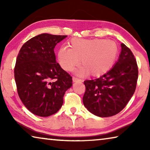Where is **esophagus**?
Returning a JSON list of instances; mask_svg holds the SVG:
<instances>
[{"instance_id":"obj_1","label":"esophagus","mask_w":150,"mask_h":150,"mask_svg":"<svg viewBox=\"0 0 150 150\" xmlns=\"http://www.w3.org/2000/svg\"><path fill=\"white\" fill-rule=\"evenodd\" d=\"M73 82H77V81H82V80L75 77H73Z\"/></svg>"}]
</instances>
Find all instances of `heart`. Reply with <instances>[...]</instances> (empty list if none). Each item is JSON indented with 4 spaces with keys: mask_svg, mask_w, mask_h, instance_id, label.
I'll return each instance as SVG.
<instances>
[{
    "mask_svg": "<svg viewBox=\"0 0 150 150\" xmlns=\"http://www.w3.org/2000/svg\"><path fill=\"white\" fill-rule=\"evenodd\" d=\"M69 48L62 47L58 51V62L63 69L72 71L79 64L84 67L77 71L79 75L88 72L97 76L110 69L118 52L115 42L110 40H85L73 38L69 43Z\"/></svg>",
    "mask_w": 150,
    "mask_h": 150,
    "instance_id": "obj_1",
    "label": "heart"
}]
</instances>
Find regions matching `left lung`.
Returning a JSON list of instances; mask_svg holds the SVG:
<instances>
[{"mask_svg":"<svg viewBox=\"0 0 150 150\" xmlns=\"http://www.w3.org/2000/svg\"><path fill=\"white\" fill-rule=\"evenodd\" d=\"M118 62L99 78L84 81V106L93 115L109 117L117 115L135 92L138 77L136 60L131 50L121 44Z\"/></svg>","mask_w":150,"mask_h":150,"instance_id":"1","label":"left lung"}]
</instances>
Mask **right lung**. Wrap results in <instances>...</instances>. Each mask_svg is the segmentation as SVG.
Wrapping results in <instances>:
<instances>
[{
    "label": "right lung",
    "mask_w": 150,
    "mask_h": 150,
    "mask_svg": "<svg viewBox=\"0 0 150 150\" xmlns=\"http://www.w3.org/2000/svg\"><path fill=\"white\" fill-rule=\"evenodd\" d=\"M67 35L42 34L22 45L17 56L14 79L18 96L35 115L47 117L62 107L72 77L56 62L54 48Z\"/></svg>",
    "instance_id": "add662e5"
}]
</instances>
